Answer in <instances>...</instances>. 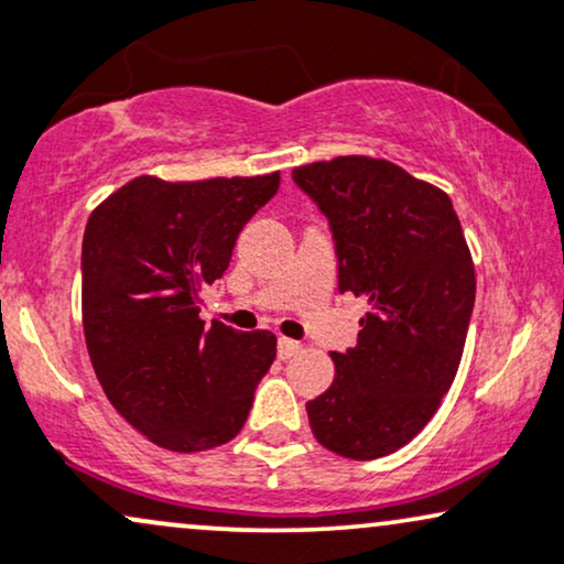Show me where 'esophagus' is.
<instances>
[{"mask_svg":"<svg viewBox=\"0 0 564 564\" xmlns=\"http://www.w3.org/2000/svg\"><path fill=\"white\" fill-rule=\"evenodd\" d=\"M296 354H302V344L291 338H278V359H294Z\"/></svg>","mask_w":564,"mask_h":564,"instance_id":"esophagus-1","label":"esophagus"}]
</instances>
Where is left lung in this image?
I'll list each match as a JSON object with an SVG mask.
<instances>
[{"instance_id":"8db88e82","label":"left lung","mask_w":564,"mask_h":564,"mask_svg":"<svg viewBox=\"0 0 564 564\" xmlns=\"http://www.w3.org/2000/svg\"><path fill=\"white\" fill-rule=\"evenodd\" d=\"M294 182L330 220L338 289L365 296L359 340L330 354L335 380L306 403L312 434L351 460L395 453L451 390L476 273L451 197L384 159L304 163Z\"/></svg>"}]
</instances>
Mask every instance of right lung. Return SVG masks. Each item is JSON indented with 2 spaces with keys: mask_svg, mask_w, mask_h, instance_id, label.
<instances>
[{
  "mask_svg": "<svg viewBox=\"0 0 564 564\" xmlns=\"http://www.w3.org/2000/svg\"><path fill=\"white\" fill-rule=\"evenodd\" d=\"M278 171L166 182L142 174L90 213L83 330L113 409L159 447L199 453L234 440L275 359L270 330L205 327L199 294L226 273Z\"/></svg>",
  "mask_w": 564,
  "mask_h": 564,
  "instance_id": "right-lung-1",
  "label": "right lung"
}]
</instances>
